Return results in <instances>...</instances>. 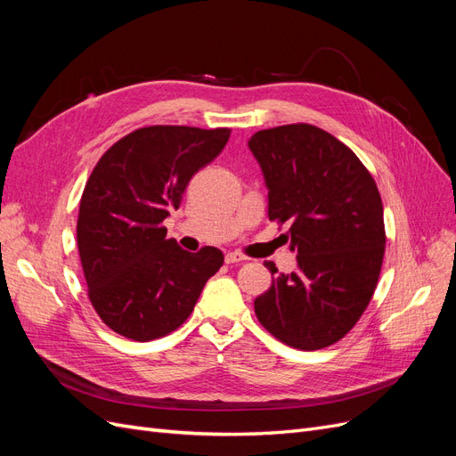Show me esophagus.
<instances>
[{"label":"esophagus","mask_w":456,"mask_h":456,"mask_svg":"<svg viewBox=\"0 0 456 456\" xmlns=\"http://www.w3.org/2000/svg\"><path fill=\"white\" fill-rule=\"evenodd\" d=\"M224 260H226V265H238V262H245V260H247V256H245L243 253L232 251V253H228V255L224 256Z\"/></svg>","instance_id":"obj_1"}]
</instances>
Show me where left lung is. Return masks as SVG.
I'll list each match as a JSON object with an SVG mask.
<instances>
[{"mask_svg": "<svg viewBox=\"0 0 456 456\" xmlns=\"http://www.w3.org/2000/svg\"><path fill=\"white\" fill-rule=\"evenodd\" d=\"M249 148L265 173L268 216L289 226L298 262L255 300V314L287 346L327 348L360 322L379 283L386 232L377 183L346 144L310 123L256 131Z\"/></svg>", "mask_w": 456, "mask_h": 456, "instance_id": "8db88e82", "label": "left lung"}]
</instances>
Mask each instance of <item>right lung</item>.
<instances>
[{
    "instance_id": "right-lung-1",
    "label": "right lung",
    "mask_w": 456,
    "mask_h": 456,
    "mask_svg": "<svg viewBox=\"0 0 456 456\" xmlns=\"http://www.w3.org/2000/svg\"><path fill=\"white\" fill-rule=\"evenodd\" d=\"M230 133L150 126L123 136L94 165L79 201L77 249L91 305L114 333L139 342L173 333L223 266L216 247L188 253L165 238L163 220Z\"/></svg>"
}]
</instances>
